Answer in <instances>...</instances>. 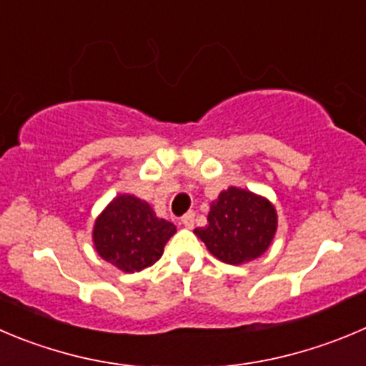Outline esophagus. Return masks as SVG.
<instances>
[{
	"instance_id": "esophagus-1",
	"label": "esophagus",
	"mask_w": 366,
	"mask_h": 366,
	"mask_svg": "<svg viewBox=\"0 0 366 366\" xmlns=\"http://www.w3.org/2000/svg\"><path fill=\"white\" fill-rule=\"evenodd\" d=\"M194 217H196V214H194V212H189V214H185L181 217V224L185 226V228H194Z\"/></svg>"
}]
</instances>
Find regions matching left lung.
Instances as JSON below:
<instances>
[{"label":"left lung","mask_w":366,"mask_h":366,"mask_svg":"<svg viewBox=\"0 0 366 366\" xmlns=\"http://www.w3.org/2000/svg\"><path fill=\"white\" fill-rule=\"evenodd\" d=\"M208 224L194 233L221 262L239 266L267 252L277 233L278 215L267 197L228 187L212 201Z\"/></svg>","instance_id":"obj_1"}]
</instances>
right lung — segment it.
Instances as JSON below:
<instances>
[{"label": "right lung", "mask_w": 366, "mask_h": 366, "mask_svg": "<svg viewBox=\"0 0 366 366\" xmlns=\"http://www.w3.org/2000/svg\"><path fill=\"white\" fill-rule=\"evenodd\" d=\"M176 226L158 217L147 201L134 194H118L95 219L93 244L106 262L134 273L162 259Z\"/></svg>", "instance_id": "add662e5"}]
</instances>
